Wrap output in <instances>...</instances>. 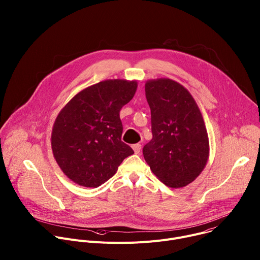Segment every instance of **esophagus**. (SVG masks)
<instances>
[{
	"label": "esophagus",
	"mask_w": 260,
	"mask_h": 260,
	"mask_svg": "<svg viewBox=\"0 0 260 260\" xmlns=\"http://www.w3.org/2000/svg\"><path fill=\"white\" fill-rule=\"evenodd\" d=\"M133 149H134L136 154H139L141 152V149H142V145L141 144H135V145H133Z\"/></svg>",
	"instance_id": "34e87169"
}]
</instances>
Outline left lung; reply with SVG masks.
<instances>
[{
	"label": "left lung",
	"instance_id": "left-lung-1",
	"mask_svg": "<svg viewBox=\"0 0 260 260\" xmlns=\"http://www.w3.org/2000/svg\"><path fill=\"white\" fill-rule=\"evenodd\" d=\"M152 139L143 155L153 174L169 187L191 183L209 157V139L201 111L189 91L171 79L147 81Z\"/></svg>",
	"mask_w": 260,
	"mask_h": 260
}]
</instances>
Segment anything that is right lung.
Wrapping results in <instances>:
<instances>
[{
    "label": "right lung",
    "mask_w": 260,
    "mask_h": 260,
    "mask_svg": "<svg viewBox=\"0 0 260 260\" xmlns=\"http://www.w3.org/2000/svg\"><path fill=\"white\" fill-rule=\"evenodd\" d=\"M136 81L106 80L74 96L55 119L51 147L54 158L73 182L99 187L134 154L121 141L119 112L135 95Z\"/></svg>",
    "instance_id": "add662e5"
}]
</instances>
